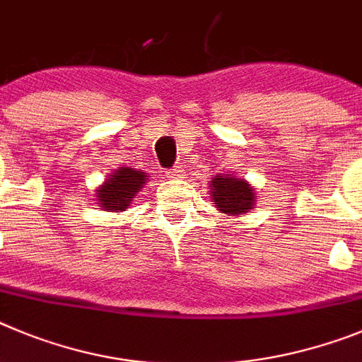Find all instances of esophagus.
Wrapping results in <instances>:
<instances>
[{
    "instance_id": "esophagus-1",
    "label": "esophagus",
    "mask_w": 362,
    "mask_h": 362,
    "mask_svg": "<svg viewBox=\"0 0 362 362\" xmlns=\"http://www.w3.org/2000/svg\"><path fill=\"white\" fill-rule=\"evenodd\" d=\"M168 178H171V180H184V178H185V171L180 168V165H178V168L169 169V171H168Z\"/></svg>"
}]
</instances>
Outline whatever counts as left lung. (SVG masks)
Here are the masks:
<instances>
[{
	"label": "left lung",
	"mask_w": 362,
	"mask_h": 362,
	"mask_svg": "<svg viewBox=\"0 0 362 362\" xmlns=\"http://www.w3.org/2000/svg\"><path fill=\"white\" fill-rule=\"evenodd\" d=\"M211 200L216 204V209L229 216L245 214L254 209L256 189L245 178L236 175H214L209 182Z\"/></svg>",
	"instance_id": "8db88e82"
}]
</instances>
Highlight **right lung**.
<instances>
[{"mask_svg": "<svg viewBox=\"0 0 362 362\" xmlns=\"http://www.w3.org/2000/svg\"><path fill=\"white\" fill-rule=\"evenodd\" d=\"M148 182V173L142 169L119 168L95 189V200L103 211L108 213H122L128 209L133 198L139 194Z\"/></svg>", "mask_w": 362, "mask_h": 362, "instance_id": "obj_1", "label": "right lung"}]
</instances>
